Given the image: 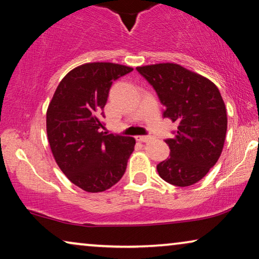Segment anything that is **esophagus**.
I'll return each instance as SVG.
<instances>
[{
  "instance_id": "1",
  "label": "esophagus",
  "mask_w": 259,
  "mask_h": 259,
  "mask_svg": "<svg viewBox=\"0 0 259 259\" xmlns=\"http://www.w3.org/2000/svg\"><path fill=\"white\" fill-rule=\"evenodd\" d=\"M136 138H137V140L142 141V142L151 141L152 139H153V137H151V136H138V137H136Z\"/></svg>"
}]
</instances>
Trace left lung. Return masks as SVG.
<instances>
[{
  "label": "left lung",
  "mask_w": 259,
  "mask_h": 259,
  "mask_svg": "<svg viewBox=\"0 0 259 259\" xmlns=\"http://www.w3.org/2000/svg\"><path fill=\"white\" fill-rule=\"evenodd\" d=\"M164 106L163 118L178 122L166 139L170 156L156 166L164 181L192 186L204 178L222 153L227 110L217 86L207 78L174 63L137 67Z\"/></svg>",
  "instance_id": "left-lung-1"
}]
</instances>
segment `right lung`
<instances>
[{
    "instance_id": "right-lung-1",
    "label": "right lung",
    "mask_w": 259,
    "mask_h": 259,
    "mask_svg": "<svg viewBox=\"0 0 259 259\" xmlns=\"http://www.w3.org/2000/svg\"><path fill=\"white\" fill-rule=\"evenodd\" d=\"M133 71L113 63H88L70 71L47 112V133L61 170L85 192L99 193L125 174L136 139L107 134L104 107L112 84Z\"/></svg>"
}]
</instances>
